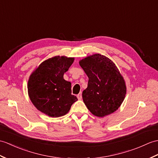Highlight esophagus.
I'll return each mask as SVG.
<instances>
[{
    "label": "esophagus",
    "instance_id": "34e87169",
    "mask_svg": "<svg viewBox=\"0 0 158 158\" xmlns=\"http://www.w3.org/2000/svg\"><path fill=\"white\" fill-rule=\"evenodd\" d=\"M77 98L79 99V100H81L82 99V94H81V92L79 93L78 95H77Z\"/></svg>",
    "mask_w": 158,
    "mask_h": 158
}]
</instances>
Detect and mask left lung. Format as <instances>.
I'll use <instances>...</instances> for the list:
<instances>
[{
	"label": "left lung",
	"instance_id": "8db88e82",
	"mask_svg": "<svg viewBox=\"0 0 158 158\" xmlns=\"http://www.w3.org/2000/svg\"><path fill=\"white\" fill-rule=\"evenodd\" d=\"M79 64L89 78L82 94L88 110L98 117L117 110L125 98L127 87L115 64L104 55L95 54L81 60Z\"/></svg>",
	"mask_w": 158,
	"mask_h": 158
}]
</instances>
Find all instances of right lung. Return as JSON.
<instances>
[{
	"mask_svg": "<svg viewBox=\"0 0 158 158\" xmlns=\"http://www.w3.org/2000/svg\"><path fill=\"white\" fill-rule=\"evenodd\" d=\"M74 59L63 56L50 58L31 73L28 80V95L38 110L57 118L67 114L77 100L71 94V82L63 77Z\"/></svg>",
	"mask_w": 158,
	"mask_h": 158,
	"instance_id": "right-lung-1",
	"label": "right lung"
}]
</instances>
